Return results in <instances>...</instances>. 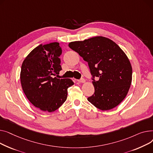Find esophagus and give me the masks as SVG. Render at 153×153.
<instances>
[{"instance_id":"esophagus-1","label":"esophagus","mask_w":153,"mask_h":153,"mask_svg":"<svg viewBox=\"0 0 153 153\" xmlns=\"http://www.w3.org/2000/svg\"><path fill=\"white\" fill-rule=\"evenodd\" d=\"M77 81H78V83H85V82H86L85 79H83V78L81 79H78Z\"/></svg>"}]
</instances>
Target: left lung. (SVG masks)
<instances>
[{
  "label": "left lung",
  "instance_id": "8db88e82",
  "mask_svg": "<svg viewBox=\"0 0 153 153\" xmlns=\"http://www.w3.org/2000/svg\"><path fill=\"white\" fill-rule=\"evenodd\" d=\"M68 46L86 61L93 76L94 93L88 101L102 111L118 105L128 94L132 80V67L123 50L111 39L95 36L74 41Z\"/></svg>",
  "mask_w": 153,
  "mask_h": 153
}]
</instances>
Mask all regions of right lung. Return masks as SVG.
I'll use <instances>...</instances> for the list:
<instances>
[{
  "label": "right lung",
  "mask_w": 153,
  "mask_h": 153,
  "mask_svg": "<svg viewBox=\"0 0 153 153\" xmlns=\"http://www.w3.org/2000/svg\"><path fill=\"white\" fill-rule=\"evenodd\" d=\"M62 53L59 43L40 44L23 60L20 81L23 91L29 101L44 112H52L62 105L67 97V89L74 85L70 78L59 79L62 70Z\"/></svg>",
  "instance_id": "1"
}]
</instances>
